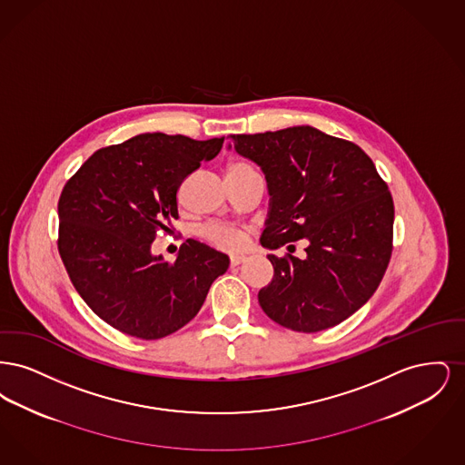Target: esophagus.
Returning a JSON list of instances; mask_svg holds the SVG:
<instances>
[{"label":"esophagus","instance_id":"esophagus-1","mask_svg":"<svg viewBox=\"0 0 465 465\" xmlns=\"http://www.w3.org/2000/svg\"><path fill=\"white\" fill-rule=\"evenodd\" d=\"M243 262H245V254H232L230 256V265L232 266H239Z\"/></svg>","mask_w":465,"mask_h":465}]
</instances>
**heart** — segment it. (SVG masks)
<instances>
[{
    "label": "heart",
    "instance_id": "obj_1",
    "mask_svg": "<svg viewBox=\"0 0 465 465\" xmlns=\"http://www.w3.org/2000/svg\"><path fill=\"white\" fill-rule=\"evenodd\" d=\"M251 165L247 163H232L228 167V171H233V169H247ZM205 237L216 245H220L223 249H228V251H237L241 249L243 243V233L242 230L235 228V226H230V224H209L205 230H203Z\"/></svg>",
    "mask_w": 465,
    "mask_h": 465
}]
</instances>
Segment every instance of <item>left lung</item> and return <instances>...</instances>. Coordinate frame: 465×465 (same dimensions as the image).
<instances>
[{
    "mask_svg": "<svg viewBox=\"0 0 465 465\" xmlns=\"http://www.w3.org/2000/svg\"><path fill=\"white\" fill-rule=\"evenodd\" d=\"M230 137L228 148L265 174L270 211L262 245L309 241L305 260L268 254L273 279L258 292L262 309L292 331L340 324L373 296L391 262L394 202L387 183L357 144L310 125Z\"/></svg>",
    "mask_w": 465,
    "mask_h": 465,
    "instance_id": "8db88e82",
    "label": "left lung"
}]
</instances>
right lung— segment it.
<instances>
[{
    "mask_svg": "<svg viewBox=\"0 0 465 465\" xmlns=\"http://www.w3.org/2000/svg\"><path fill=\"white\" fill-rule=\"evenodd\" d=\"M224 137L139 134L97 150L63 188L59 254L78 294L114 330L158 340L188 324L223 275L226 254L188 239L174 262L152 254L177 220V190Z\"/></svg>",
    "mask_w": 465,
    "mask_h": 465,
    "instance_id": "right-lung-1",
    "label": "right lung"
}]
</instances>
